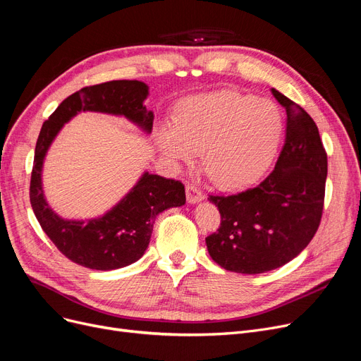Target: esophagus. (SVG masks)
I'll return each mask as SVG.
<instances>
[{
  "label": "esophagus",
  "instance_id": "34e87169",
  "mask_svg": "<svg viewBox=\"0 0 361 361\" xmlns=\"http://www.w3.org/2000/svg\"><path fill=\"white\" fill-rule=\"evenodd\" d=\"M185 195H187V200H189L190 203H196V202H200L203 199L202 190L195 184H187L185 185Z\"/></svg>",
  "mask_w": 361,
  "mask_h": 361
}]
</instances>
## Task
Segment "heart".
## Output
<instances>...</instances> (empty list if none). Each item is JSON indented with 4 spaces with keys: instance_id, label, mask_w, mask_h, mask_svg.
<instances>
[{
    "instance_id": "1",
    "label": "heart",
    "mask_w": 361,
    "mask_h": 361,
    "mask_svg": "<svg viewBox=\"0 0 361 361\" xmlns=\"http://www.w3.org/2000/svg\"><path fill=\"white\" fill-rule=\"evenodd\" d=\"M283 134V115L269 99L221 91L187 102L177 123L156 133L162 153L192 164L203 152V169L214 184L234 189L257 181L271 165Z\"/></svg>"
}]
</instances>
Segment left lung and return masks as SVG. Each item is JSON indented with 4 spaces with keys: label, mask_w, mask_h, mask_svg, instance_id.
I'll list each match as a JSON object with an SVG mask.
<instances>
[{
    "label": "left lung",
    "mask_w": 361,
    "mask_h": 361,
    "mask_svg": "<svg viewBox=\"0 0 361 361\" xmlns=\"http://www.w3.org/2000/svg\"><path fill=\"white\" fill-rule=\"evenodd\" d=\"M286 111L285 145L274 169L258 185L228 196H209L221 224L205 239L223 269L259 274L300 255L320 226L327 154L319 128L304 109L271 88Z\"/></svg>",
    "instance_id": "8db88e82"
}]
</instances>
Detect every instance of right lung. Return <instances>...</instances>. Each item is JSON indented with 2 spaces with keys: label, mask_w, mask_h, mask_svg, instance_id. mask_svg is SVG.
Here are the masks:
<instances>
[{
  "label": "right lung",
  "mask_w": 361,
  "mask_h": 361,
  "mask_svg": "<svg viewBox=\"0 0 361 361\" xmlns=\"http://www.w3.org/2000/svg\"><path fill=\"white\" fill-rule=\"evenodd\" d=\"M147 94L149 87L140 81L122 80L85 87L61 102L42 123L30 176V205L54 246L82 267L116 270L142 258L156 215L185 203L184 185L181 181L145 172L131 192L103 216L88 221L63 219L49 207L42 192L41 172L47 150L68 121L87 111L125 116L147 134L152 133L153 112L145 106Z\"/></svg>",
  "instance_id": "right-lung-1"
}]
</instances>
